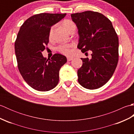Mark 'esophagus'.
<instances>
[{"label": "esophagus", "instance_id": "34e87169", "mask_svg": "<svg viewBox=\"0 0 134 134\" xmlns=\"http://www.w3.org/2000/svg\"><path fill=\"white\" fill-rule=\"evenodd\" d=\"M72 59H73V58H67V61L70 62L71 60H72Z\"/></svg>", "mask_w": 134, "mask_h": 134}]
</instances>
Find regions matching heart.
Here are the masks:
<instances>
[{
    "mask_svg": "<svg viewBox=\"0 0 134 134\" xmlns=\"http://www.w3.org/2000/svg\"><path fill=\"white\" fill-rule=\"evenodd\" d=\"M62 26L64 28L65 30L69 33H71L73 31H75L76 27L75 24L70 19L64 20V21L62 22ZM54 29H55V26H53L51 27L49 32V38H51L52 37ZM71 47H72L71 45L62 44L59 45V46L57 48V49H58L60 52H61L65 56H70L71 55Z\"/></svg>",
    "mask_w": 134,
    "mask_h": 134,
    "instance_id": "obj_1",
    "label": "heart"
}]
</instances>
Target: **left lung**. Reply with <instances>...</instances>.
Wrapping results in <instances>:
<instances>
[{
  "mask_svg": "<svg viewBox=\"0 0 134 134\" xmlns=\"http://www.w3.org/2000/svg\"><path fill=\"white\" fill-rule=\"evenodd\" d=\"M71 16L78 30L77 48L83 53L92 52L91 59L81 58L78 82L86 89H98L109 80L118 65V35L110 20L99 13L86 11Z\"/></svg>",
  "mask_w": 134,
  "mask_h": 134,
  "instance_id": "1",
  "label": "left lung"
}]
</instances>
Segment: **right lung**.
I'll list each match as a JSON object with an SVG mask.
<instances>
[{
	"mask_svg": "<svg viewBox=\"0 0 134 134\" xmlns=\"http://www.w3.org/2000/svg\"><path fill=\"white\" fill-rule=\"evenodd\" d=\"M66 14L41 13L30 17L20 27L15 42L18 67L25 82L33 89L47 92L55 87L59 70L67 62L66 57L56 53L49 60L42 52L49 42L51 26Z\"/></svg>",
	"mask_w": 134,
	"mask_h": 134,
	"instance_id": "obj_1",
	"label": "right lung"
}]
</instances>
